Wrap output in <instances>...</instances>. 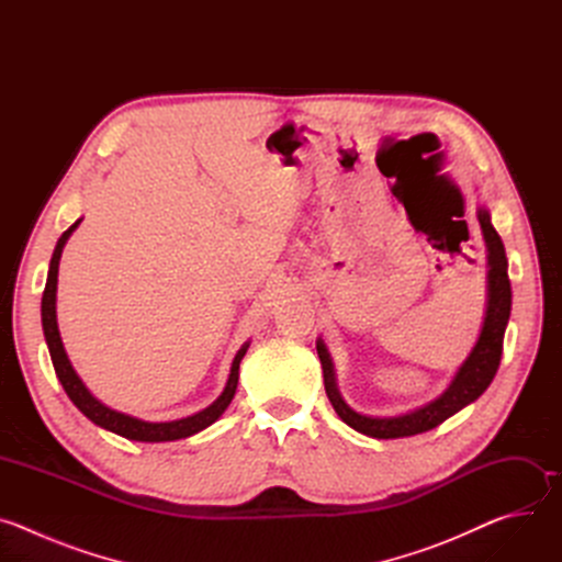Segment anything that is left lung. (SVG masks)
I'll use <instances>...</instances> for the list:
<instances>
[{
    "label": "left lung",
    "mask_w": 562,
    "mask_h": 562,
    "mask_svg": "<svg viewBox=\"0 0 562 562\" xmlns=\"http://www.w3.org/2000/svg\"><path fill=\"white\" fill-rule=\"evenodd\" d=\"M480 226H483L485 233V243L490 251V300H487V315H485V325L483 331H480V338L464 360V364L458 369L453 382L449 389L429 403L427 407L407 414V416H397V418H371L353 412L345 400L338 393L336 386V375H334V364L329 358L327 347L323 340H317V356L319 362H323V373H325V389L331 400V405L336 414L353 427L356 431L389 440V438H405V436H416L425 434L440 423H445L449 416L473 403L475 397L485 393V389L492 384L501 358H503V340H505V329L509 323V313H512V282L507 276V256H505V245L501 235L496 233L490 213L485 209L477 211Z\"/></svg>",
    "instance_id": "8db88e82"
}]
</instances>
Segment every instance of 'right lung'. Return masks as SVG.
Masks as SVG:
<instances>
[{
	"label": "right lung",
	"instance_id": "right-lung-1",
	"mask_svg": "<svg viewBox=\"0 0 562 562\" xmlns=\"http://www.w3.org/2000/svg\"><path fill=\"white\" fill-rule=\"evenodd\" d=\"M79 220L75 224H70L61 237L57 239V247L53 251L50 258V267H48V278H46V286H44V295H42V327H44V338L50 351V360L55 367V373L66 391V395L72 400V405L82 412L91 423H95L102 429H109L122 438L128 440H137V442H167V440H180L187 436H193L202 429H206L209 425H213L224 409L231 405V400L235 395L237 389V378H239V362H243L249 345H245L243 349L237 351L233 364H231V375L228 382L222 391V395L215 400L211 407H206L204 412L182 418V420H173V423H144L137 420L133 416L120 414L109 409L106 405H102L98 397L91 395V391L85 386V382L79 380V375L75 373V369L68 362V356L64 351L59 331H57V315H55V291H57V269H59V258H61V249L66 245L68 235L77 228Z\"/></svg>",
	"mask_w": 562,
	"mask_h": 562
}]
</instances>
